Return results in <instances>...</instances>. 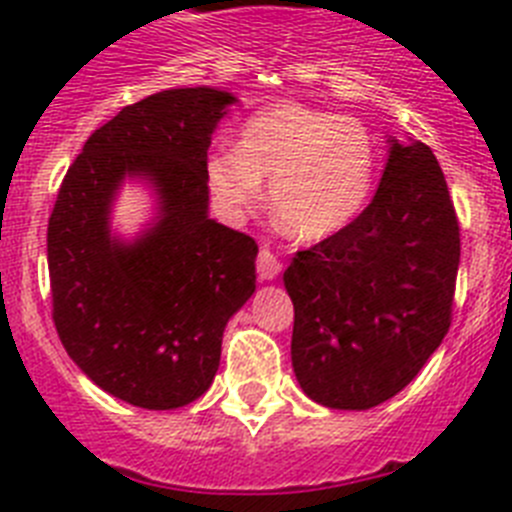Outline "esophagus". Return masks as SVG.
I'll use <instances>...</instances> for the list:
<instances>
[{
  "instance_id": "esophagus-1",
  "label": "esophagus",
  "mask_w": 512,
  "mask_h": 512,
  "mask_svg": "<svg viewBox=\"0 0 512 512\" xmlns=\"http://www.w3.org/2000/svg\"><path fill=\"white\" fill-rule=\"evenodd\" d=\"M279 269H282V266H279L277 256H274L269 248H261L259 256H256V271H259V277L266 279V282H269V279H277Z\"/></svg>"
}]
</instances>
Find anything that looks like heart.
Returning a JSON list of instances; mask_svg holds the SVG:
<instances>
[{"label":"heart","instance_id":"obj_1","mask_svg":"<svg viewBox=\"0 0 512 512\" xmlns=\"http://www.w3.org/2000/svg\"><path fill=\"white\" fill-rule=\"evenodd\" d=\"M377 176V148L354 117L284 102L251 117L238 151L207 158V184L225 215L241 217L269 182L271 207L302 241L341 233L364 210Z\"/></svg>","mask_w":512,"mask_h":512}]
</instances>
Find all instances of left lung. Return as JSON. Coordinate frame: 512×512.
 I'll return each instance as SVG.
<instances>
[{
    "mask_svg": "<svg viewBox=\"0 0 512 512\" xmlns=\"http://www.w3.org/2000/svg\"><path fill=\"white\" fill-rule=\"evenodd\" d=\"M390 143L366 210L284 271L295 377L325 408L395 397L451 325L461 238L449 187L425 143Z\"/></svg>",
    "mask_w": 512,
    "mask_h": 512,
    "instance_id": "1",
    "label": "left lung"
}]
</instances>
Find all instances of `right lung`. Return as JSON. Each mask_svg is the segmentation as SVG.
<instances>
[{
    "mask_svg": "<svg viewBox=\"0 0 512 512\" xmlns=\"http://www.w3.org/2000/svg\"><path fill=\"white\" fill-rule=\"evenodd\" d=\"M233 102L189 87L122 107L89 135L48 220L58 338L97 387L135 408L205 395L225 325L256 289V241L207 217V148ZM125 175L159 194V220L133 244L109 230Z\"/></svg>",
    "mask_w": 512,
    "mask_h": 512,
    "instance_id": "1",
    "label": "right lung"
}]
</instances>
